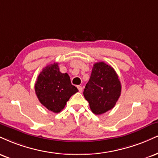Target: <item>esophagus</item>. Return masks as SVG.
<instances>
[{"label":"esophagus","mask_w":158,"mask_h":158,"mask_svg":"<svg viewBox=\"0 0 158 158\" xmlns=\"http://www.w3.org/2000/svg\"><path fill=\"white\" fill-rule=\"evenodd\" d=\"M77 88H78V90H79V92H80V93L82 92V90H83L82 87H81V86H79H79H77Z\"/></svg>","instance_id":"esophagus-1"}]
</instances>
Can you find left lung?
I'll list each match as a JSON object with an SVG mask.
<instances>
[{"mask_svg": "<svg viewBox=\"0 0 158 158\" xmlns=\"http://www.w3.org/2000/svg\"><path fill=\"white\" fill-rule=\"evenodd\" d=\"M121 93L120 80L113 68L104 62L95 63L83 92L91 111L96 115H101L112 110Z\"/></svg>", "mask_w": 158, "mask_h": 158, "instance_id": "obj_1", "label": "left lung"}]
</instances>
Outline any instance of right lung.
<instances>
[{
    "label": "right lung",
    "instance_id": "1",
    "mask_svg": "<svg viewBox=\"0 0 158 158\" xmlns=\"http://www.w3.org/2000/svg\"><path fill=\"white\" fill-rule=\"evenodd\" d=\"M35 89L40 102L55 113L63 110L71 96L79 91L71 84L68 74L60 71L57 62L43 68L38 76Z\"/></svg>",
    "mask_w": 158,
    "mask_h": 158
}]
</instances>
